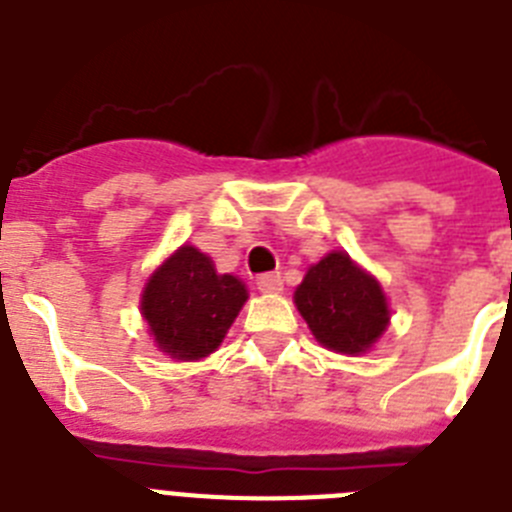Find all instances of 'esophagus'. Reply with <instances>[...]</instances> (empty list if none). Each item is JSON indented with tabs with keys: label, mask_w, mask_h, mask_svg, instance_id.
<instances>
[{
	"label": "esophagus",
	"mask_w": 512,
	"mask_h": 512,
	"mask_svg": "<svg viewBox=\"0 0 512 512\" xmlns=\"http://www.w3.org/2000/svg\"><path fill=\"white\" fill-rule=\"evenodd\" d=\"M256 287H259L261 292H266V295L279 292V289H282V277H279V274H261V277L256 279Z\"/></svg>",
	"instance_id": "obj_1"
}]
</instances>
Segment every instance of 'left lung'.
<instances>
[{
  "label": "left lung",
  "instance_id": "1",
  "mask_svg": "<svg viewBox=\"0 0 512 512\" xmlns=\"http://www.w3.org/2000/svg\"><path fill=\"white\" fill-rule=\"evenodd\" d=\"M295 305L320 346L336 354H366L390 325L382 287L348 253L333 251L307 269Z\"/></svg>",
  "mask_w": 512,
  "mask_h": 512
}]
</instances>
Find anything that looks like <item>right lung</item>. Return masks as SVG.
<instances>
[{
  "label": "right lung",
  "mask_w": 512,
  "mask_h": 512,
  "mask_svg": "<svg viewBox=\"0 0 512 512\" xmlns=\"http://www.w3.org/2000/svg\"><path fill=\"white\" fill-rule=\"evenodd\" d=\"M248 289L233 274H217L200 248L182 246L151 274L140 312L158 351L176 361L205 359L223 343Z\"/></svg>",
  "instance_id": "right-lung-1"
}]
</instances>
